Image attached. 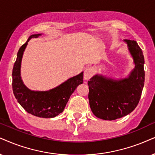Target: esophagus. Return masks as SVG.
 <instances>
[{"label": "esophagus", "mask_w": 155, "mask_h": 155, "mask_svg": "<svg viewBox=\"0 0 155 155\" xmlns=\"http://www.w3.org/2000/svg\"><path fill=\"white\" fill-rule=\"evenodd\" d=\"M94 68L91 67L87 68V69L85 70L84 71V78L85 80H89L92 77V76L94 75Z\"/></svg>", "instance_id": "1"}]
</instances>
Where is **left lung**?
Listing matches in <instances>:
<instances>
[{"label": "left lung", "mask_w": 155, "mask_h": 155, "mask_svg": "<svg viewBox=\"0 0 155 155\" xmlns=\"http://www.w3.org/2000/svg\"><path fill=\"white\" fill-rule=\"evenodd\" d=\"M124 41L135 65L128 77L116 80L97 74L88 81L92 112L104 120H114L129 114L136 108L142 96L145 76L142 51L135 41Z\"/></svg>", "instance_id": "1"}]
</instances>
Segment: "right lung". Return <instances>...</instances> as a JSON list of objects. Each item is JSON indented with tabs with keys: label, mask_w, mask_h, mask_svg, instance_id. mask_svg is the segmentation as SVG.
I'll return each instance as SVG.
<instances>
[{
	"label": "right lung",
	"mask_w": 155,
	"mask_h": 155,
	"mask_svg": "<svg viewBox=\"0 0 155 155\" xmlns=\"http://www.w3.org/2000/svg\"><path fill=\"white\" fill-rule=\"evenodd\" d=\"M41 34L31 35L27 41L19 48L13 66V91L18 102L27 112L42 118H53L63 112L71 95L83 83V72L70 78L57 87L48 91H31L23 84L21 76V66L23 52L31 38Z\"/></svg>",
	"instance_id": "1"
}]
</instances>
